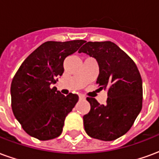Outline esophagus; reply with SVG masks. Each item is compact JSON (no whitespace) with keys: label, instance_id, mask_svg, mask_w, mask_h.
Listing matches in <instances>:
<instances>
[{"label":"esophagus","instance_id":"34e87169","mask_svg":"<svg viewBox=\"0 0 159 159\" xmlns=\"http://www.w3.org/2000/svg\"><path fill=\"white\" fill-rule=\"evenodd\" d=\"M79 99L80 100H84V99H85V96H84V95H83V94H80Z\"/></svg>","mask_w":159,"mask_h":159}]
</instances>
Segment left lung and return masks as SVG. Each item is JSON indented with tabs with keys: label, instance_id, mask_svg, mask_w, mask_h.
<instances>
[{
	"label": "left lung",
	"instance_id": "1",
	"mask_svg": "<svg viewBox=\"0 0 159 159\" xmlns=\"http://www.w3.org/2000/svg\"><path fill=\"white\" fill-rule=\"evenodd\" d=\"M79 52L96 59L100 90L107 89V103L88 97L89 112L83 116L86 133L92 138L110 141L126 134L142 108V80L133 59L111 42H85Z\"/></svg>",
	"mask_w": 159,
	"mask_h": 159
}]
</instances>
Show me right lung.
I'll use <instances>...</instances> for the list:
<instances>
[{
	"mask_svg": "<svg viewBox=\"0 0 159 159\" xmlns=\"http://www.w3.org/2000/svg\"><path fill=\"white\" fill-rule=\"evenodd\" d=\"M85 41L46 42L22 63L11 84L12 112L30 136L48 140L59 136L66 116L78 95L65 96L51 84L64 72L66 57L76 52Z\"/></svg>",
	"mask_w": 159,
	"mask_h": 159,
	"instance_id": "right-lung-1",
	"label": "right lung"
}]
</instances>
